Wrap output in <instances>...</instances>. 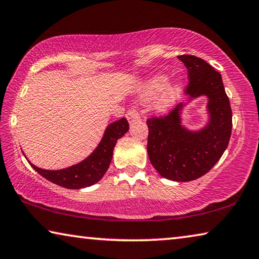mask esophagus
<instances>
[{
	"instance_id": "1",
	"label": "esophagus",
	"mask_w": 259,
	"mask_h": 259,
	"mask_svg": "<svg viewBox=\"0 0 259 259\" xmlns=\"http://www.w3.org/2000/svg\"><path fill=\"white\" fill-rule=\"evenodd\" d=\"M125 117L128 118V121L130 123H133L135 121H138L141 120V114L138 113V110L135 108V107H131L128 109V112L125 114Z\"/></svg>"
}]
</instances>
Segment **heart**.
Returning <instances> with one entry per match:
<instances>
[{
    "mask_svg": "<svg viewBox=\"0 0 259 259\" xmlns=\"http://www.w3.org/2000/svg\"><path fill=\"white\" fill-rule=\"evenodd\" d=\"M165 77L163 76H154L146 80L141 88V93L143 98L153 97L158 93L157 99H155V108L160 112H163L170 107L174 102L179 99L182 93V88L180 83H170L165 87Z\"/></svg>",
    "mask_w": 259,
    "mask_h": 259,
    "instance_id": "1",
    "label": "heart"
}]
</instances>
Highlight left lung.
<instances>
[{"instance_id":"obj_1","label":"left lung","mask_w":259,"mask_h":259,"mask_svg":"<svg viewBox=\"0 0 259 259\" xmlns=\"http://www.w3.org/2000/svg\"><path fill=\"white\" fill-rule=\"evenodd\" d=\"M178 57L188 69L186 93L189 98H208L210 121L199 131L187 130L181 124L183 104L165 116L149 118L147 153L163 178L188 182L206 174L227 149L232 134V109L221 75L212 65L194 55Z\"/></svg>"}]
</instances>
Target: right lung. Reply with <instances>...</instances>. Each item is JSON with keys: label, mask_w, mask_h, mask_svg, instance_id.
Here are the masks:
<instances>
[{"label": "right lung", "mask_w": 259, "mask_h": 259, "mask_svg": "<svg viewBox=\"0 0 259 259\" xmlns=\"http://www.w3.org/2000/svg\"><path fill=\"white\" fill-rule=\"evenodd\" d=\"M128 130L129 123L125 117L110 123L105 131L100 144L92 152L91 155H89L77 165L64 168V169L46 170L32 165L30 161L28 162L41 176L60 187L67 189H81L93 186L94 183L100 181L102 176L107 171L113 158L114 146L116 145L117 139L124 136Z\"/></svg>", "instance_id": "1"}]
</instances>
